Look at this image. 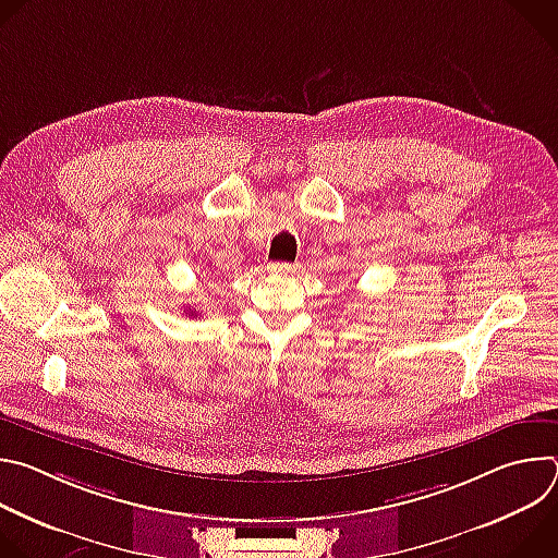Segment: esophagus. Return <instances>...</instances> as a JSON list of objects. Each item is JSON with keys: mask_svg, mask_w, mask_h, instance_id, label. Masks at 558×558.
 Listing matches in <instances>:
<instances>
[{"mask_svg": "<svg viewBox=\"0 0 558 558\" xmlns=\"http://www.w3.org/2000/svg\"><path fill=\"white\" fill-rule=\"evenodd\" d=\"M295 269H298V265H293V263H271L269 265V271L276 276H289V274H295Z\"/></svg>", "mask_w": 558, "mask_h": 558, "instance_id": "obj_1", "label": "esophagus"}]
</instances>
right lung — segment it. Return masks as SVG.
Wrapping results in <instances>:
<instances>
[{"mask_svg": "<svg viewBox=\"0 0 558 558\" xmlns=\"http://www.w3.org/2000/svg\"><path fill=\"white\" fill-rule=\"evenodd\" d=\"M192 311V308H190ZM192 315H196V311H192Z\"/></svg>", "mask_w": 558, "mask_h": 558, "instance_id": "add662e5", "label": "right lung"}]
</instances>
